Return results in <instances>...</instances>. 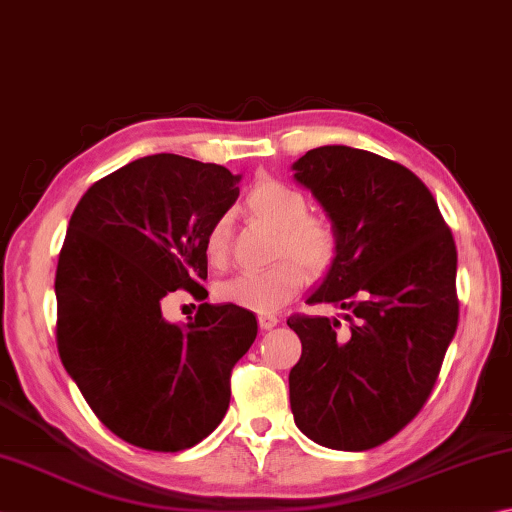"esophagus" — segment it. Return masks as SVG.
<instances>
[{
    "label": "esophagus",
    "instance_id": "obj_1",
    "mask_svg": "<svg viewBox=\"0 0 512 512\" xmlns=\"http://www.w3.org/2000/svg\"><path fill=\"white\" fill-rule=\"evenodd\" d=\"M279 317L276 315H261L258 317V326H261V330H272L276 324H279Z\"/></svg>",
    "mask_w": 512,
    "mask_h": 512
}]
</instances>
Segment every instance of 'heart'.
Listing matches in <instances>:
<instances>
[{
  "instance_id": "1",
  "label": "heart",
  "mask_w": 512,
  "mask_h": 512,
  "mask_svg": "<svg viewBox=\"0 0 512 512\" xmlns=\"http://www.w3.org/2000/svg\"><path fill=\"white\" fill-rule=\"evenodd\" d=\"M247 209L256 220L276 229L272 242V263L263 270H245L218 283L215 297L227 306L242 310L270 312L292 301L312 274L326 272L337 254V233L326 218L308 213L306 195L279 179H265L247 195ZM231 240L229 215H220L206 231L204 251L209 263L220 267L227 263Z\"/></svg>"
}]
</instances>
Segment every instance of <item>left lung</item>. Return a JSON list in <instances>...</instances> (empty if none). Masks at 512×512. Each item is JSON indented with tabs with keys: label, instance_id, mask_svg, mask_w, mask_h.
<instances>
[{
	"label": "left lung",
	"instance_id": "8db88e82",
	"mask_svg": "<svg viewBox=\"0 0 512 512\" xmlns=\"http://www.w3.org/2000/svg\"><path fill=\"white\" fill-rule=\"evenodd\" d=\"M294 179L324 206L337 254L310 306L292 315L301 360L290 371L294 423L330 450L387 443L418 416L459 324L456 245L434 195L409 168L369 150L321 146Z\"/></svg>",
	"mask_w": 512,
	"mask_h": 512
}]
</instances>
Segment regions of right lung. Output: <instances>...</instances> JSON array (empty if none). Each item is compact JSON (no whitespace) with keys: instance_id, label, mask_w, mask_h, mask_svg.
<instances>
[{"instance_id":"1","label":"right lung","mask_w":512,"mask_h":512,"mask_svg":"<svg viewBox=\"0 0 512 512\" xmlns=\"http://www.w3.org/2000/svg\"><path fill=\"white\" fill-rule=\"evenodd\" d=\"M240 175L150 155L98 179L71 213L56 270L58 353L98 420L152 452L193 447L220 425L254 312L202 303L164 319V299H206L204 238L238 200Z\"/></svg>"}]
</instances>
